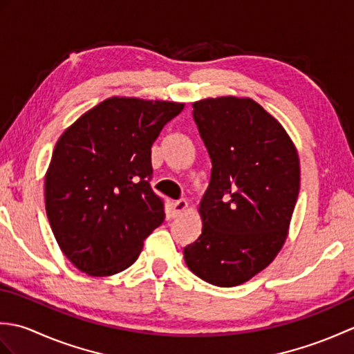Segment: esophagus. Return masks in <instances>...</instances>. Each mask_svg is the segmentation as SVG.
Instances as JSON below:
<instances>
[{
    "label": "esophagus",
    "mask_w": 354,
    "mask_h": 354,
    "mask_svg": "<svg viewBox=\"0 0 354 354\" xmlns=\"http://www.w3.org/2000/svg\"><path fill=\"white\" fill-rule=\"evenodd\" d=\"M189 208V202H187L185 199H181V201H176L173 202V207H171V213H173V217H178L181 216L185 209Z\"/></svg>",
    "instance_id": "obj_1"
}]
</instances>
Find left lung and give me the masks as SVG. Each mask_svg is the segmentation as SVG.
I'll return each mask as SVG.
<instances>
[{"label":"left lung","mask_w":354,"mask_h":354,"mask_svg":"<svg viewBox=\"0 0 354 354\" xmlns=\"http://www.w3.org/2000/svg\"><path fill=\"white\" fill-rule=\"evenodd\" d=\"M192 106L213 169L198 209L202 234L184 248V260L204 281L232 288L268 268L288 239L299 192L298 150L250 97H209Z\"/></svg>","instance_id":"obj_1"}]
</instances>
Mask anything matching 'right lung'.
<instances>
[{"instance_id":"obj_1","label":"right lung","mask_w":354,"mask_h":354,"mask_svg":"<svg viewBox=\"0 0 354 354\" xmlns=\"http://www.w3.org/2000/svg\"><path fill=\"white\" fill-rule=\"evenodd\" d=\"M185 103L114 95L59 137L45 173V212L74 266L89 277L122 272L164 221L150 189V147Z\"/></svg>"}]
</instances>
